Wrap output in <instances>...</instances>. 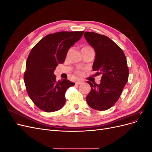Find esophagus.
<instances>
[{
	"instance_id": "obj_1",
	"label": "esophagus",
	"mask_w": 152,
	"mask_h": 152,
	"mask_svg": "<svg viewBox=\"0 0 152 152\" xmlns=\"http://www.w3.org/2000/svg\"><path fill=\"white\" fill-rule=\"evenodd\" d=\"M82 83H83V80H77L75 81V84H77V85L81 84Z\"/></svg>"
}]
</instances>
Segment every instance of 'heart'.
<instances>
[{
  "mask_svg": "<svg viewBox=\"0 0 152 152\" xmlns=\"http://www.w3.org/2000/svg\"><path fill=\"white\" fill-rule=\"evenodd\" d=\"M89 48H91L90 46H85V47H84L82 49H89ZM76 73H77L78 75H81L82 72L81 71H77Z\"/></svg>",
  "mask_w": 152,
  "mask_h": 152,
  "instance_id": "b5f03b06",
  "label": "heart"
}]
</instances>
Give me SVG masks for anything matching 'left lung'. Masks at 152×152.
Instances as JSON below:
<instances>
[{
	"label": "left lung",
	"mask_w": 152,
	"mask_h": 152,
	"mask_svg": "<svg viewBox=\"0 0 152 152\" xmlns=\"http://www.w3.org/2000/svg\"><path fill=\"white\" fill-rule=\"evenodd\" d=\"M84 37L96 53L93 70L102 75L98 85L87 81L91 87L87 103L94 110H107L117 102L127 82V59L122 49L108 37L85 31Z\"/></svg>",
	"instance_id": "obj_1"
}]
</instances>
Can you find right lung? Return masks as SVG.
Here are the masks:
<instances>
[{
	"label": "right lung",
	"instance_id": "obj_1",
	"mask_svg": "<svg viewBox=\"0 0 152 152\" xmlns=\"http://www.w3.org/2000/svg\"><path fill=\"white\" fill-rule=\"evenodd\" d=\"M83 31H59L41 39L31 49L26 63L24 82L34 103L45 112L60 110L65 103V93L75 83L56 80L54 72L65 60L68 49L82 37Z\"/></svg>",
	"mask_w": 152,
	"mask_h": 152
}]
</instances>
